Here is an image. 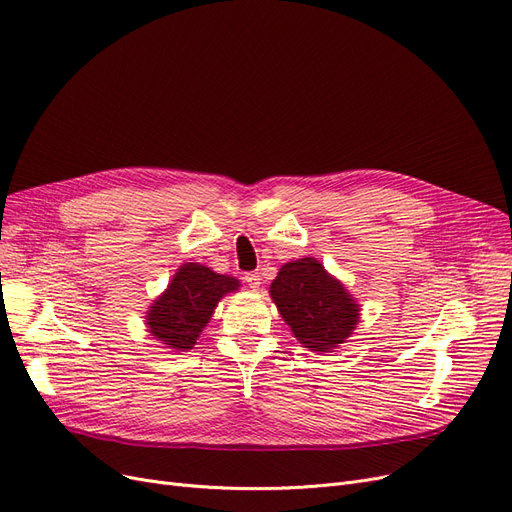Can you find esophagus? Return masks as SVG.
<instances>
[{
    "mask_svg": "<svg viewBox=\"0 0 512 512\" xmlns=\"http://www.w3.org/2000/svg\"><path fill=\"white\" fill-rule=\"evenodd\" d=\"M242 280H245L249 284V288H253V290H257L261 286V274L259 272H247Z\"/></svg>",
    "mask_w": 512,
    "mask_h": 512,
    "instance_id": "1",
    "label": "esophagus"
}]
</instances>
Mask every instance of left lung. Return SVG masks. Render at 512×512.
<instances>
[{"mask_svg":"<svg viewBox=\"0 0 512 512\" xmlns=\"http://www.w3.org/2000/svg\"><path fill=\"white\" fill-rule=\"evenodd\" d=\"M270 292L294 338L315 353L342 344L359 321V305L313 257L282 265Z\"/></svg>","mask_w":512,"mask_h":512,"instance_id":"8db88e82","label":"left lung"}]
</instances>
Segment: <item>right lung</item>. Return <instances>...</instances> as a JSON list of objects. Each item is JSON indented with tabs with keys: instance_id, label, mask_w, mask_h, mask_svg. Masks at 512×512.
I'll use <instances>...</instances> for the list:
<instances>
[{
	"instance_id": "obj_1",
	"label": "right lung",
	"mask_w": 512,
	"mask_h": 512,
	"mask_svg": "<svg viewBox=\"0 0 512 512\" xmlns=\"http://www.w3.org/2000/svg\"><path fill=\"white\" fill-rule=\"evenodd\" d=\"M236 288L238 280L234 278L215 274L199 263H184L147 313L151 336L168 348L188 351L207 326L218 301Z\"/></svg>"
}]
</instances>
